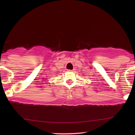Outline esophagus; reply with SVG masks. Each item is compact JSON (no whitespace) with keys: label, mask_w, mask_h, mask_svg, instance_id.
<instances>
[{"label":"esophagus","mask_w":135,"mask_h":135,"mask_svg":"<svg viewBox=\"0 0 135 135\" xmlns=\"http://www.w3.org/2000/svg\"><path fill=\"white\" fill-rule=\"evenodd\" d=\"M73 70H68V71H71Z\"/></svg>","instance_id":"34e87169"}]
</instances>
